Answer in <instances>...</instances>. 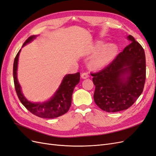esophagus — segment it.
Listing matches in <instances>:
<instances>
[{
  "label": "esophagus",
  "mask_w": 156,
  "mask_h": 156,
  "mask_svg": "<svg viewBox=\"0 0 156 156\" xmlns=\"http://www.w3.org/2000/svg\"><path fill=\"white\" fill-rule=\"evenodd\" d=\"M81 76H82V78L83 79H86V78H87L89 76H89V74H88L87 73L85 72V73H83L82 74Z\"/></svg>",
  "instance_id": "34e87169"
}]
</instances>
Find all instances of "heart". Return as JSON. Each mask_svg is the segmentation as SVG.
<instances>
[{"instance_id": "b5f03b06", "label": "heart", "mask_w": 156, "mask_h": 156, "mask_svg": "<svg viewBox=\"0 0 156 156\" xmlns=\"http://www.w3.org/2000/svg\"><path fill=\"white\" fill-rule=\"evenodd\" d=\"M98 51L93 57L91 65L93 67L101 68L108 65L117 53V48L114 44H108L103 46L102 42H98L91 47L88 53H93Z\"/></svg>"}]
</instances>
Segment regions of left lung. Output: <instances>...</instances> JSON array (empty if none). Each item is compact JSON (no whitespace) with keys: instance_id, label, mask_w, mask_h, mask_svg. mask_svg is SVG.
<instances>
[{"instance_id":"obj_1","label":"left lung","mask_w":156,"mask_h":156,"mask_svg":"<svg viewBox=\"0 0 156 156\" xmlns=\"http://www.w3.org/2000/svg\"><path fill=\"white\" fill-rule=\"evenodd\" d=\"M123 51L99 72L91 73L95 86L93 98L104 111L115 112L131 106L143 91L146 57L143 48L131 35Z\"/></svg>"}]
</instances>
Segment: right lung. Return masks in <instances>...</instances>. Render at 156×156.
I'll list each match as a JSON object with an SVG mask.
<instances>
[{"label":"right lung","mask_w":156,"mask_h":156,"mask_svg":"<svg viewBox=\"0 0 156 156\" xmlns=\"http://www.w3.org/2000/svg\"><path fill=\"white\" fill-rule=\"evenodd\" d=\"M36 36H30L24 42L22 47L32 41ZM21 50L17 53L13 66V76L16 91L21 103L29 112L42 118H55L65 114L69 111L72 102V95L74 87L80 82V73L66 75L61 86L50 100L44 103H35L27 100L21 91V87L17 78L18 57Z\"/></svg>","instance_id":"add662e5"}]
</instances>
